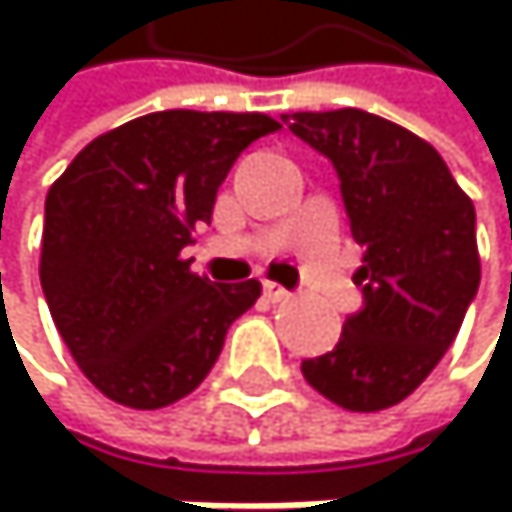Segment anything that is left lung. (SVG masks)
I'll return each mask as SVG.
<instances>
[{
	"label": "left lung",
	"instance_id": "1",
	"mask_svg": "<svg viewBox=\"0 0 512 512\" xmlns=\"http://www.w3.org/2000/svg\"><path fill=\"white\" fill-rule=\"evenodd\" d=\"M261 113H150L91 141L45 199L39 279L82 375L128 408L190 396L261 282L187 248Z\"/></svg>",
	"mask_w": 512,
	"mask_h": 512
}]
</instances>
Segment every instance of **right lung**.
<instances>
[{
	"label": "right lung",
	"mask_w": 512,
	"mask_h": 512,
	"mask_svg": "<svg viewBox=\"0 0 512 512\" xmlns=\"http://www.w3.org/2000/svg\"><path fill=\"white\" fill-rule=\"evenodd\" d=\"M288 128L341 181L362 307L331 353L304 359L307 384L347 411H381L415 393L445 356L476 298V211L442 156L362 110L294 113Z\"/></svg>",
	"instance_id": "right-lung-1"
}]
</instances>
